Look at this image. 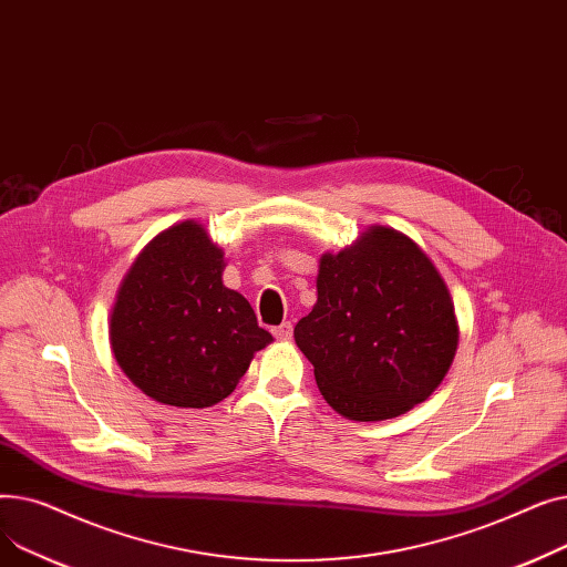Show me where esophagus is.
<instances>
[{
  "instance_id": "34e87169",
  "label": "esophagus",
  "mask_w": 567,
  "mask_h": 567,
  "mask_svg": "<svg viewBox=\"0 0 567 567\" xmlns=\"http://www.w3.org/2000/svg\"><path fill=\"white\" fill-rule=\"evenodd\" d=\"M274 336L278 338V340H289L291 338V323L289 321H282L278 329H274Z\"/></svg>"
}]
</instances>
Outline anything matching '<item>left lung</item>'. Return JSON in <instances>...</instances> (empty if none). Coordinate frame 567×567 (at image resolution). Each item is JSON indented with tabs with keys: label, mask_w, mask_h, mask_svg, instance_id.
<instances>
[{
	"label": "left lung",
	"mask_w": 567,
	"mask_h": 567,
	"mask_svg": "<svg viewBox=\"0 0 567 567\" xmlns=\"http://www.w3.org/2000/svg\"><path fill=\"white\" fill-rule=\"evenodd\" d=\"M323 400L349 421L395 419L449 374L460 326L449 285L425 250L372 225L323 252L317 303L293 329Z\"/></svg>",
	"instance_id": "8db88e82"
}]
</instances>
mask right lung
I'll return each instance as SVG.
<instances>
[{"mask_svg": "<svg viewBox=\"0 0 567 567\" xmlns=\"http://www.w3.org/2000/svg\"><path fill=\"white\" fill-rule=\"evenodd\" d=\"M223 248L195 220L163 229L131 264L110 312V347L144 395L214 406L274 342L244 296L223 285Z\"/></svg>", "mask_w": 567, "mask_h": 567, "instance_id": "1", "label": "right lung"}]
</instances>
